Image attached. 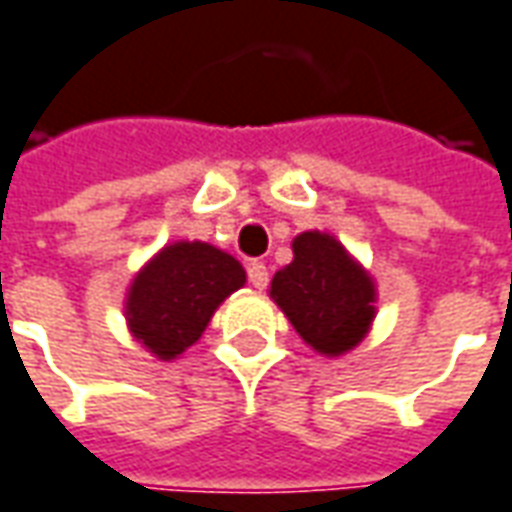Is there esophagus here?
Returning <instances> with one entry per match:
<instances>
[{
    "mask_svg": "<svg viewBox=\"0 0 512 512\" xmlns=\"http://www.w3.org/2000/svg\"><path fill=\"white\" fill-rule=\"evenodd\" d=\"M246 274H249V282L255 285V288H266L268 285V268L260 263V260H252L249 266H246Z\"/></svg>",
    "mask_w": 512,
    "mask_h": 512,
    "instance_id": "34e87169",
    "label": "esophagus"
}]
</instances>
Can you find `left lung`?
<instances>
[{
	"label": "left lung",
	"mask_w": 512,
	"mask_h": 512,
	"mask_svg": "<svg viewBox=\"0 0 512 512\" xmlns=\"http://www.w3.org/2000/svg\"><path fill=\"white\" fill-rule=\"evenodd\" d=\"M291 249L293 260L274 274L268 296L318 355L352 352L377 316L374 277L330 232H302Z\"/></svg>",
	"instance_id": "1"
}]
</instances>
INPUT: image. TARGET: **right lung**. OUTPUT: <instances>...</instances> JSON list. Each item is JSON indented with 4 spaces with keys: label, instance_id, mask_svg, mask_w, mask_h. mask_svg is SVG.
I'll return each mask as SVG.
<instances>
[{
    "label": "right lung",
    "instance_id": "right-lung-1",
    "mask_svg": "<svg viewBox=\"0 0 512 512\" xmlns=\"http://www.w3.org/2000/svg\"><path fill=\"white\" fill-rule=\"evenodd\" d=\"M244 266L205 241H174L149 257L124 296L135 341L157 360H177L194 346L219 305L244 288Z\"/></svg>",
    "mask_w": 512,
    "mask_h": 512
}]
</instances>
